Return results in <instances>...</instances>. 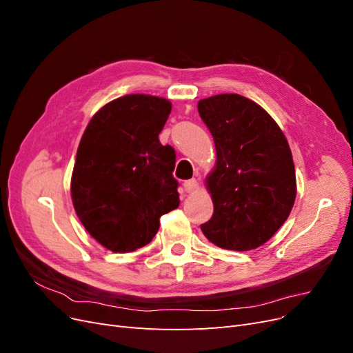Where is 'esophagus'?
I'll return each mask as SVG.
<instances>
[{"instance_id": "1", "label": "esophagus", "mask_w": 353, "mask_h": 353, "mask_svg": "<svg viewBox=\"0 0 353 353\" xmlns=\"http://www.w3.org/2000/svg\"><path fill=\"white\" fill-rule=\"evenodd\" d=\"M184 188L187 193H196V191L199 190V183L196 179H188L184 183Z\"/></svg>"}]
</instances>
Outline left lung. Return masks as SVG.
<instances>
[{"label":"left lung","instance_id":"1","mask_svg":"<svg viewBox=\"0 0 353 353\" xmlns=\"http://www.w3.org/2000/svg\"><path fill=\"white\" fill-rule=\"evenodd\" d=\"M216 148L206 176L213 216L206 239L221 249L245 252L268 241L287 221L296 199V174L287 138L271 114L239 94L197 103Z\"/></svg>","mask_w":353,"mask_h":353}]
</instances>
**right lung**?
I'll return each mask as SVG.
<instances>
[{
  "instance_id": "add662e5",
  "label": "right lung",
  "mask_w": 353,
  "mask_h": 353,
  "mask_svg": "<svg viewBox=\"0 0 353 353\" xmlns=\"http://www.w3.org/2000/svg\"><path fill=\"white\" fill-rule=\"evenodd\" d=\"M170 109L156 95H123L104 104L81 138L73 208L91 237L112 252L150 243L160 216L179 206L175 152L159 141Z\"/></svg>"
}]
</instances>
